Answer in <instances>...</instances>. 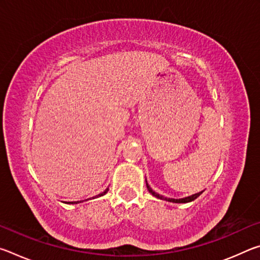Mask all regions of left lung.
I'll list each match as a JSON object with an SVG mask.
<instances>
[{
  "label": "left lung",
  "mask_w": 260,
  "mask_h": 260,
  "mask_svg": "<svg viewBox=\"0 0 260 260\" xmlns=\"http://www.w3.org/2000/svg\"><path fill=\"white\" fill-rule=\"evenodd\" d=\"M147 182V181H146ZM147 188H148V190H149V192L151 193V195H153L155 197H157V199H160V200H165V201H169V202H172V203H188V202H191V201H193V200H196L197 197H199L201 193H202V191L201 192H197V193H193V195H191V196H188V197H184V199H179V200H174V199H167V197H164V196H161V195H159V193H157V192H155L152 190V189L150 188V186H149V184L147 183Z\"/></svg>",
  "instance_id": "1"
}]
</instances>
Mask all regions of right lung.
I'll return each instance as SVG.
<instances>
[{"label":"right lung","instance_id":"obj_1","mask_svg":"<svg viewBox=\"0 0 260 260\" xmlns=\"http://www.w3.org/2000/svg\"><path fill=\"white\" fill-rule=\"evenodd\" d=\"M108 190H109V188H107V189H105V190H104L103 192H101V193H99V195H98V196H96V197H100V196H103V195H105V193H107V192H108ZM93 199H94V197H93ZM77 203H79V202H77ZM72 204H73V202H72Z\"/></svg>","mask_w":260,"mask_h":260}]
</instances>
